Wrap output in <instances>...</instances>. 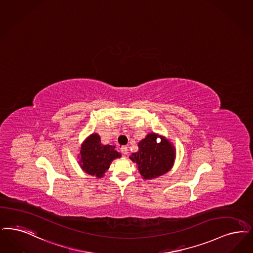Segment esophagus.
<instances>
[{
	"label": "esophagus",
	"instance_id": "esophagus-1",
	"mask_svg": "<svg viewBox=\"0 0 253 253\" xmlns=\"http://www.w3.org/2000/svg\"><path fill=\"white\" fill-rule=\"evenodd\" d=\"M121 151H122L123 155H127L128 154V148L126 146H122V148H121Z\"/></svg>",
	"mask_w": 253,
	"mask_h": 253
}]
</instances>
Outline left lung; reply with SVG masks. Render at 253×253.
Listing matches in <instances>:
<instances>
[{
	"label": "left lung",
	"instance_id": "1",
	"mask_svg": "<svg viewBox=\"0 0 253 253\" xmlns=\"http://www.w3.org/2000/svg\"><path fill=\"white\" fill-rule=\"evenodd\" d=\"M161 137V142L157 138ZM138 152L131 154V160L136 163L145 180L157 178L169 171L173 166L175 151L171 144L155 133H149L138 143Z\"/></svg>",
	"mask_w": 253,
	"mask_h": 253
}]
</instances>
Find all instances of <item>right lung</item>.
I'll return each instance as SVG.
<instances>
[{
	"label": "right lung",
	"mask_w": 253,
	"mask_h": 253,
	"mask_svg": "<svg viewBox=\"0 0 253 253\" xmlns=\"http://www.w3.org/2000/svg\"><path fill=\"white\" fill-rule=\"evenodd\" d=\"M121 156L115 146L102 145L100 136L94 133L82 145L80 166L86 173L101 178L109 169L112 161Z\"/></svg>",
	"instance_id": "add662e5"
}]
</instances>
